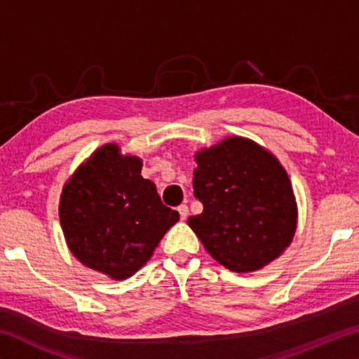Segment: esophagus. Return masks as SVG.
Returning <instances> with one entry per match:
<instances>
[{
    "label": "esophagus",
    "mask_w": 359,
    "mask_h": 359,
    "mask_svg": "<svg viewBox=\"0 0 359 359\" xmlns=\"http://www.w3.org/2000/svg\"><path fill=\"white\" fill-rule=\"evenodd\" d=\"M177 210H179L182 220H185V218L188 217V208H187V205L185 204H180L179 208H177Z\"/></svg>",
    "instance_id": "obj_1"
}]
</instances>
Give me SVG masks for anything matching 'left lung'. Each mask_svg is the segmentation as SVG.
I'll return each instance as SVG.
<instances>
[{
  "label": "left lung",
  "mask_w": 359,
  "mask_h": 359,
  "mask_svg": "<svg viewBox=\"0 0 359 359\" xmlns=\"http://www.w3.org/2000/svg\"><path fill=\"white\" fill-rule=\"evenodd\" d=\"M194 198L203 203L188 224L210 257L234 272L261 269L290 245L296 201L290 179L269 151L228 137L196 155Z\"/></svg>",
  "instance_id": "1"
}]
</instances>
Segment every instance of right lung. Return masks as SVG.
Segmentation results:
<instances>
[{
    "label": "right lung",
    "instance_id": "add662e5",
    "mask_svg": "<svg viewBox=\"0 0 359 359\" xmlns=\"http://www.w3.org/2000/svg\"><path fill=\"white\" fill-rule=\"evenodd\" d=\"M136 156L107 144L65 185L60 223L72 255L115 280L131 277L150 259L179 212L161 203L156 187L141 175Z\"/></svg>",
    "mask_w": 359,
    "mask_h": 359
}]
</instances>
